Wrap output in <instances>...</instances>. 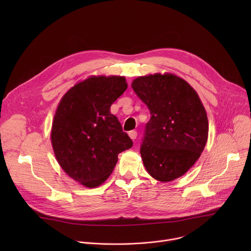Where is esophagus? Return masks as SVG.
Returning <instances> with one entry per match:
<instances>
[{"instance_id":"esophagus-1","label":"esophagus","mask_w":251,"mask_h":251,"mask_svg":"<svg viewBox=\"0 0 251 251\" xmlns=\"http://www.w3.org/2000/svg\"><path fill=\"white\" fill-rule=\"evenodd\" d=\"M128 135H129V137H130L132 140H135V139L137 138V132H136V131H134V130L129 131Z\"/></svg>"}]
</instances>
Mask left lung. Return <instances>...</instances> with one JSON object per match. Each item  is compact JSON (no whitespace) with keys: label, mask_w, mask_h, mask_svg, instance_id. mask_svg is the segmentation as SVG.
Instances as JSON below:
<instances>
[{"label":"left lung","mask_w":251,"mask_h":251,"mask_svg":"<svg viewBox=\"0 0 251 251\" xmlns=\"http://www.w3.org/2000/svg\"><path fill=\"white\" fill-rule=\"evenodd\" d=\"M132 88L151 114L140 150L143 164L160 182L176 180L193 167L206 144L204 107L196 90L172 74L137 77Z\"/></svg>","instance_id":"left-lung-1"}]
</instances>
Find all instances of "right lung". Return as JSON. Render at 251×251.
<instances>
[{
  "label": "right lung",
  "mask_w": 251,
  "mask_h": 251,
  "mask_svg": "<svg viewBox=\"0 0 251 251\" xmlns=\"http://www.w3.org/2000/svg\"><path fill=\"white\" fill-rule=\"evenodd\" d=\"M123 76H90L61 98L51 127V144L62 170L87 188L100 186L118 155L133 142L110 107L127 89Z\"/></svg>",
  "instance_id": "obj_1"
}]
</instances>
